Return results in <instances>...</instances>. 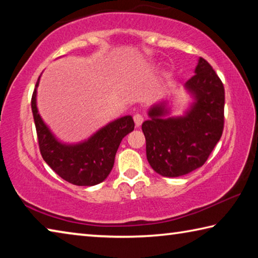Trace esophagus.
I'll return each instance as SVG.
<instances>
[{
    "instance_id": "esophagus-1",
    "label": "esophagus",
    "mask_w": 258,
    "mask_h": 258,
    "mask_svg": "<svg viewBox=\"0 0 258 258\" xmlns=\"http://www.w3.org/2000/svg\"><path fill=\"white\" fill-rule=\"evenodd\" d=\"M133 118H134L135 126H137V127H140V126H141V124L143 123V117L140 115V113H135Z\"/></svg>"
}]
</instances>
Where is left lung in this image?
<instances>
[{"mask_svg":"<svg viewBox=\"0 0 258 258\" xmlns=\"http://www.w3.org/2000/svg\"><path fill=\"white\" fill-rule=\"evenodd\" d=\"M194 102L183 116L167 117V102L152 106L143 121L147 159L166 177L185 175L205 164L220 141L224 126V86L204 58L184 84Z\"/></svg>","mask_w":258,"mask_h":258,"instance_id":"left-lung-1","label":"left lung"}]
</instances>
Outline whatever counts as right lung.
I'll return each mask as SVG.
<instances>
[{"mask_svg":"<svg viewBox=\"0 0 258 258\" xmlns=\"http://www.w3.org/2000/svg\"><path fill=\"white\" fill-rule=\"evenodd\" d=\"M40 78L33 92L32 111L43 159L61 178L72 184H99L111 172L121 140L134 130L132 116L110 121L92 137L76 145L60 142L38 113L36 95Z\"/></svg>","mask_w":258,"mask_h":258,"instance_id":"obj_1","label":"right lung"}]
</instances>
